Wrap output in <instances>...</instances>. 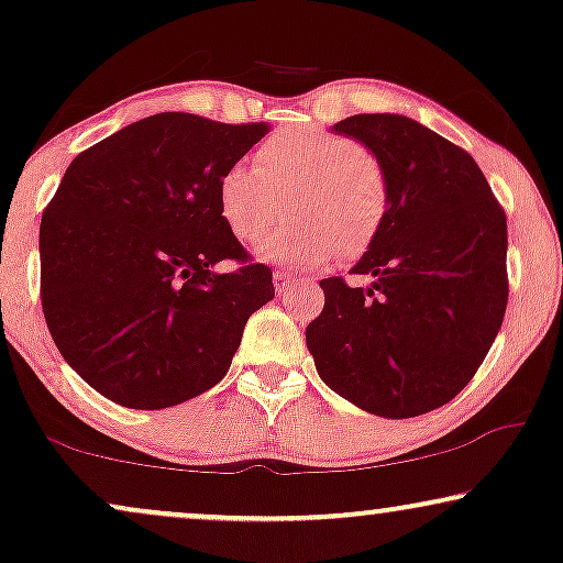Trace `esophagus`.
<instances>
[{
    "label": "esophagus",
    "mask_w": 563,
    "mask_h": 563,
    "mask_svg": "<svg viewBox=\"0 0 563 563\" xmlns=\"http://www.w3.org/2000/svg\"><path fill=\"white\" fill-rule=\"evenodd\" d=\"M291 282H295V274H291L289 268H279V272H274V287L279 295L284 289L291 287Z\"/></svg>",
    "instance_id": "esophagus-1"
}]
</instances>
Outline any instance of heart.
<instances>
[{"mask_svg":"<svg viewBox=\"0 0 563 563\" xmlns=\"http://www.w3.org/2000/svg\"><path fill=\"white\" fill-rule=\"evenodd\" d=\"M258 168L233 164L218 184V205L238 241L256 243L282 218L287 197L295 218L261 243L258 258L320 266L361 256L379 238L389 210L382 161L349 135L289 128L261 143Z\"/></svg>","mask_w":563,"mask_h":563,"instance_id":"obj_1","label":"heart"}]
</instances>
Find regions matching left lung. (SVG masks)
<instances>
[{"mask_svg": "<svg viewBox=\"0 0 563 563\" xmlns=\"http://www.w3.org/2000/svg\"><path fill=\"white\" fill-rule=\"evenodd\" d=\"M382 161L389 210L353 274L322 279L305 330L320 379L379 418L443 407L472 382L507 307V220L476 161L405 114L335 122Z\"/></svg>", "mask_w": 563, "mask_h": 563, "instance_id": "1", "label": "left lung"}]
</instances>
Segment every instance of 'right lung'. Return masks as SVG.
<instances>
[{
	"mask_svg": "<svg viewBox=\"0 0 563 563\" xmlns=\"http://www.w3.org/2000/svg\"><path fill=\"white\" fill-rule=\"evenodd\" d=\"M266 133L158 112L68 164L41 220V299L60 356L99 395L164 410L228 374L274 284L245 264L218 184ZM225 257L244 266L214 273Z\"/></svg>",
	"mask_w": 563,
	"mask_h": 563,
	"instance_id": "1",
	"label": "right lung"
}]
</instances>
